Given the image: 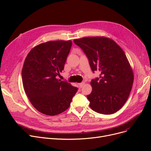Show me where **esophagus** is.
I'll list each match as a JSON object with an SVG mask.
<instances>
[{
  "instance_id": "obj_1",
  "label": "esophagus",
  "mask_w": 151,
  "mask_h": 151,
  "mask_svg": "<svg viewBox=\"0 0 151 151\" xmlns=\"http://www.w3.org/2000/svg\"><path fill=\"white\" fill-rule=\"evenodd\" d=\"M84 84H85V83H84V82H82V83L79 84V86H80V88H83V86Z\"/></svg>"
}]
</instances>
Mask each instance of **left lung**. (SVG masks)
Wrapping results in <instances>:
<instances>
[{
	"label": "left lung",
	"instance_id": "obj_1",
	"mask_svg": "<svg viewBox=\"0 0 151 151\" xmlns=\"http://www.w3.org/2000/svg\"><path fill=\"white\" fill-rule=\"evenodd\" d=\"M88 57L93 72L100 78L92 80V92L87 96L90 107L104 114H113L127 100L133 83V72L126 55L112 39L91 37L75 39Z\"/></svg>",
	"mask_w": 151,
	"mask_h": 151
}]
</instances>
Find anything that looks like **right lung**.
Wrapping results in <instances>:
<instances>
[{"label": "right lung", "mask_w": 151, "mask_h": 151, "mask_svg": "<svg viewBox=\"0 0 151 151\" xmlns=\"http://www.w3.org/2000/svg\"><path fill=\"white\" fill-rule=\"evenodd\" d=\"M72 42L50 41L32 49L24 62V89L34 107L44 114L55 116L68 108L78 91L57 78L64 68Z\"/></svg>", "instance_id": "1"}]
</instances>
